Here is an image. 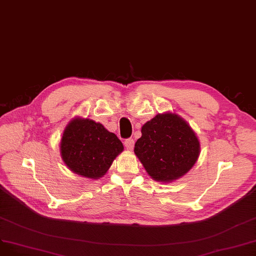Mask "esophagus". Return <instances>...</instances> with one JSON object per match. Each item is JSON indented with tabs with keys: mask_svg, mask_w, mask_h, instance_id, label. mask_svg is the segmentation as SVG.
Listing matches in <instances>:
<instances>
[{
	"mask_svg": "<svg viewBox=\"0 0 256 256\" xmlns=\"http://www.w3.org/2000/svg\"><path fill=\"white\" fill-rule=\"evenodd\" d=\"M135 144V140L133 138H128L124 140V146L128 148V150H132L134 148Z\"/></svg>",
	"mask_w": 256,
	"mask_h": 256,
	"instance_id": "esophagus-1",
	"label": "esophagus"
}]
</instances>
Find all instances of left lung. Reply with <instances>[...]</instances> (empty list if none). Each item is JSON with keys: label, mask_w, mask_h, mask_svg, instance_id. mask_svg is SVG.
I'll list each match as a JSON object with an SVG mask.
<instances>
[{"label": "left lung", "mask_w": 256, "mask_h": 256, "mask_svg": "<svg viewBox=\"0 0 256 256\" xmlns=\"http://www.w3.org/2000/svg\"><path fill=\"white\" fill-rule=\"evenodd\" d=\"M135 144V154L149 176L160 182H171L192 168L200 154L194 132L174 114H160L142 128Z\"/></svg>", "instance_id": "left-lung-1"}]
</instances>
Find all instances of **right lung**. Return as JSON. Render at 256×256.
<instances>
[{"instance_id":"add662e5","label":"right lung","mask_w":256,"mask_h":256,"mask_svg":"<svg viewBox=\"0 0 256 256\" xmlns=\"http://www.w3.org/2000/svg\"><path fill=\"white\" fill-rule=\"evenodd\" d=\"M122 150L123 144L116 135L90 119L72 120L60 142L64 164L74 173L89 178L103 176Z\"/></svg>"}]
</instances>
